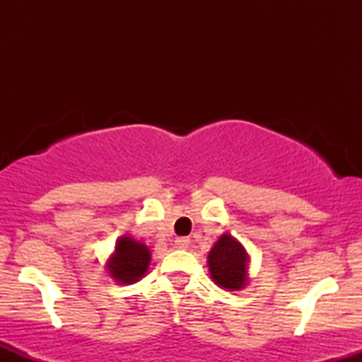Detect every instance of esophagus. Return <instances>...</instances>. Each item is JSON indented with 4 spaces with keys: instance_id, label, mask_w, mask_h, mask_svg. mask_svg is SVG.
Wrapping results in <instances>:
<instances>
[{
    "instance_id": "34e87169",
    "label": "esophagus",
    "mask_w": 362,
    "mask_h": 362,
    "mask_svg": "<svg viewBox=\"0 0 362 362\" xmlns=\"http://www.w3.org/2000/svg\"><path fill=\"white\" fill-rule=\"evenodd\" d=\"M189 245H190V240L184 238V236L175 240V248H178V250H185V248H189Z\"/></svg>"
}]
</instances>
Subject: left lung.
<instances>
[{
  "label": "left lung",
  "mask_w": 362,
  "mask_h": 362,
  "mask_svg": "<svg viewBox=\"0 0 362 362\" xmlns=\"http://www.w3.org/2000/svg\"><path fill=\"white\" fill-rule=\"evenodd\" d=\"M207 267L216 286L228 291H240L250 281V255L235 236L223 233L207 253Z\"/></svg>",
  "instance_id": "8db88e82"
}]
</instances>
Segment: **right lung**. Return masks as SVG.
<instances>
[{
	"mask_svg": "<svg viewBox=\"0 0 362 362\" xmlns=\"http://www.w3.org/2000/svg\"><path fill=\"white\" fill-rule=\"evenodd\" d=\"M151 264V252L148 245L132 236L122 235L115 242L114 252L105 262L107 274L119 284H134L146 276Z\"/></svg>",
	"mask_w": 362,
	"mask_h": 362,
	"instance_id": "add662e5",
	"label": "right lung"
}]
</instances>
